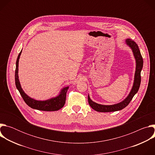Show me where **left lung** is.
<instances>
[{
  "instance_id": "obj_1",
  "label": "left lung",
  "mask_w": 155,
  "mask_h": 155,
  "mask_svg": "<svg viewBox=\"0 0 155 155\" xmlns=\"http://www.w3.org/2000/svg\"><path fill=\"white\" fill-rule=\"evenodd\" d=\"M126 43L131 48L132 52H133V54L136 59V68L133 86H132V87L129 95L124 101H123L120 103L114 104V105H105L99 104L97 103L93 102L90 99L89 95H88V97H87L88 103H89L91 108H93L97 112H111L118 111V110L123 109L129 104L130 101L132 99V98H133L134 95L137 93L139 89L140 82H141L140 73L143 68V58L140 54V51L139 50V47L134 41L132 40L130 38H127L126 40Z\"/></svg>"
}]
</instances>
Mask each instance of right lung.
<instances>
[{"mask_svg": "<svg viewBox=\"0 0 155 155\" xmlns=\"http://www.w3.org/2000/svg\"><path fill=\"white\" fill-rule=\"evenodd\" d=\"M22 50L18 54L15 70V84L16 88L19 91L21 96L23 97L26 104L32 108L42 110V111H57L63 107L65 102L66 93L69 89V86L65 87L61 90L59 94L55 97L51 98L46 101H37L29 97L21 88L20 82L18 78V62Z\"/></svg>", "mask_w": 155, "mask_h": 155, "instance_id": "add662e5", "label": "right lung"}]
</instances>
